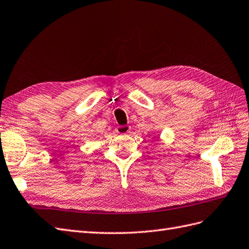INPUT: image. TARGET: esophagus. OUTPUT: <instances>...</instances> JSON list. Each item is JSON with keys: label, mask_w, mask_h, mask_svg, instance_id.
Instances as JSON below:
<instances>
[{"label": "esophagus", "mask_w": 249, "mask_h": 249, "mask_svg": "<svg viewBox=\"0 0 249 249\" xmlns=\"http://www.w3.org/2000/svg\"><path fill=\"white\" fill-rule=\"evenodd\" d=\"M117 132L119 135H126V133H128L130 130V127L128 125H123V126H118L117 127Z\"/></svg>", "instance_id": "obj_1"}]
</instances>
